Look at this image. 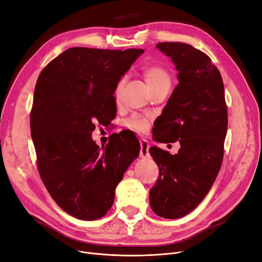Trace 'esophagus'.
Instances as JSON below:
<instances>
[{
    "label": "esophagus",
    "instance_id": "34e87169",
    "mask_svg": "<svg viewBox=\"0 0 262 262\" xmlns=\"http://www.w3.org/2000/svg\"><path fill=\"white\" fill-rule=\"evenodd\" d=\"M149 149L150 144L145 139H140V156L141 157H147L149 156Z\"/></svg>",
    "mask_w": 262,
    "mask_h": 262
}]
</instances>
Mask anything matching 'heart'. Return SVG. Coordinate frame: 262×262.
Masks as SVG:
<instances>
[{"mask_svg":"<svg viewBox=\"0 0 262 262\" xmlns=\"http://www.w3.org/2000/svg\"><path fill=\"white\" fill-rule=\"evenodd\" d=\"M143 77L147 85L153 91L163 85H171V79L165 67L159 65H150L146 66L143 70ZM125 83V78H122L117 84L116 93L119 94ZM125 126L134 129L138 133H143L149 127V119L140 115H134L129 119L125 121Z\"/></svg>","mask_w":262,"mask_h":262,"instance_id":"heart-1","label":"heart"}]
</instances>
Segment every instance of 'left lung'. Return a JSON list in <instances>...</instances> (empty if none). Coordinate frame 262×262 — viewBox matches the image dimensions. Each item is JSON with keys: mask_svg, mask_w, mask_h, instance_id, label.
<instances>
[{"mask_svg": "<svg viewBox=\"0 0 262 262\" xmlns=\"http://www.w3.org/2000/svg\"><path fill=\"white\" fill-rule=\"evenodd\" d=\"M171 58L179 84L157 118V142H176V155L150 147L159 177L150 189V206L164 219L183 217L198 207L217 177L224 157L228 112L220 71L209 56L183 42H159Z\"/></svg>", "mask_w": 262, "mask_h": 262, "instance_id": "obj_1", "label": "left lung"}]
</instances>
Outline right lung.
Listing matches in <instances>:
<instances>
[{"label":"right lung","mask_w":262,"mask_h":262,"mask_svg":"<svg viewBox=\"0 0 262 262\" xmlns=\"http://www.w3.org/2000/svg\"><path fill=\"white\" fill-rule=\"evenodd\" d=\"M143 52L70 48L37 79L31 133L38 172L56 204L78 220L107 214L117 185L139 155L137 138L121 133L100 149L91 135L94 122L115 119L117 84Z\"/></svg>","instance_id":"1"}]
</instances>
